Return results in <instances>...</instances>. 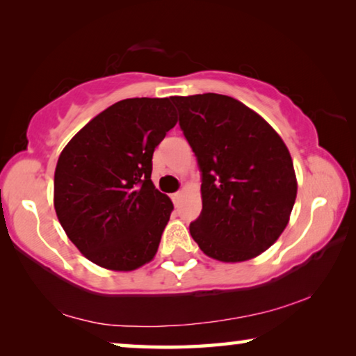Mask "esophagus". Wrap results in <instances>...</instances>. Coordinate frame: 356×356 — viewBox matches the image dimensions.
Masks as SVG:
<instances>
[{
    "label": "esophagus",
    "mask_w": 356,
    "mask_h": 356,
    "mask_svg": "<svg viewBox=\"0 0 356 356\" xmlns=\"http://www.w3.org/2000/svg\"><path fill=\"white\" fill-rule=\"evenodd\" d=\"M180 197H182V191H177V193H174V195H172V201H174V204H179Z\"/></svg>",
    "instance_id": "1"
}]
</instances>
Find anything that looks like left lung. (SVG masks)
I'll use <instances>...</instances> for the list:
<instances>
[{
    "label": "left lung",
    "instance_id": "8db88e82",
    "mask_svg": "<svg viewBox=\"0 0 356 356\" xmlns=\"http://www.w3.org/2000/svg\"><path fill=\"white\" fill-rule=\"evenodd\" d=\"M201 171V215L190 234L209 257L248 261L284 231L297 197L291 154L281 136L232 97H171Z\"/></svg>",
    "mask_w": 356,
    "mask_h": 356
}]
</instances>
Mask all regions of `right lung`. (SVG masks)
Returning <instances> with one entry per match:
<instances>
[{
	"mask_svg": "<svg viewBox=\"0 0 356 356\" xmlns=\"http://www.w3.org/2000/svg\"><path fill=\"white\" fill-rule=\"evenodd\" d=\"M177 122L170 99H125L72 138L55 171L58 220L83 256L130 272L150 262L172 212L152 155Z\"/></svg>",
	"mask_w": 356,
	"mask_h": 356,
	"instance_id": "add662e5",
	"label": "right lung"
}]
</instances>
